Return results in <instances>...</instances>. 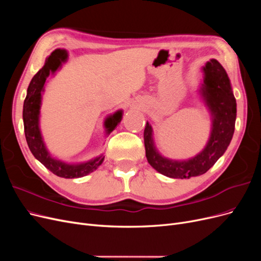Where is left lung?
Here are the masks:
<instances>
[{
    "instance_id": "8db88e82",
    "label": "left lung",
    "mask_w": 261,
    "mask_h": 261,
    "mask_svg": "<svg viewBox=\"0 0 261 261\" xmlns=\"http://www.w3.org/2000/svg\"><path fill=\"white\" fill-rule=\"evenodd\" d=\"M202 96L212 114V130L202 151L186 161H174L158 153L152 141V128L147 122L144 130L146 156L150 165L161 174L173 178H189L206 173L231 143L236 120V100L230 80L217 60L203 67Z\"/></svg>"
}]
</instances>
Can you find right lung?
Wrapping results in <instances>:
<instances>
[{
    "instance_id": "1",
    "label": "right lung",
    "mask_w": 261,
    "mask_h": 261,
    "mask_svg": "<svg viewBox=\"0 0 261 261\" xmlns=\"http://www.w3.org/2000/svg\"><path fill=\"white\" fill-rule=\"evenodd\" d=\"M66 59V51L61 49L53 51L50 57L46 59L44 66L33 77L28 86L26 99L23 101L22 120L28 147L36 159L40 161L46 169L50 170L55 175L64 178H76L85 176L93 170H96L103 161L105 158L101 155L82 164H67L60 160H55L46 151L40 129H39L41 91L43 90L46 77L50 75V73H54L61 66L62 62H65ZM121 120L122 111H117L115 114L107 118L105 126L106 128H108V133H111L115 128V126L121 122Z\"/></svg>"
}]
</instances>
